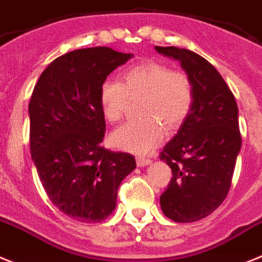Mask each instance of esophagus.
I'll use <instances>...</instances> for the list:
<instances>
[{
    "instance_id": "obj_1",
    "label": "esophagus",
    "mask_w": 262,
    "mask_h": 262,
    "mask_svg": "<svg viewBox=\"0 0 262 262\" xmlns=\"http://www.w3.org/2000/svg\"><path fill=\"white\" fill-rule=\"evenodd\" d=\"M151 162H152V160H151V159H148V158H138V159H136V163H138V165H139V167H146V165L151 164Z\"/></svg>"
}]
</instances>
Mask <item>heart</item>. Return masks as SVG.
<instances>
[{
    "instance_id": "1",
    "label": "heart",
    "mask_w": 262,
    "mask_h": 262,
    "mask_svg": "<svg viewBox=\"0 0 262 262\" xmlns=\"http://www.w3.org/2000/svg\"><path fill=\"white\" fill-rule=\"evenodd\" d=\"M129 99L142 98V119L129 120L111 136L116 148L143 155L163 139L164 128L173 131L191 113L195 91L191 78L183 71H172L167 64L147 61L129 67L120 75V83L104 80L99 89V104L104 119L120 120Z\"/></svg>"
}]
</instances>
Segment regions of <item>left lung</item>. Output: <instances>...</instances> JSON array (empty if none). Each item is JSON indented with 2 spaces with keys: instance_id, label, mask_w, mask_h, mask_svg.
<instances>
[{
  "instance_id": "left-lung-1",
  "label": "left lung",
  "mask_w": 262,
  "mask_h": 262,
  "mask_svg": "<svg viewBox=\"0 0 262 262\" xmlns=\"http://www.w3.org/2000/svg\"><path fill=\"white\" fill-rule=\"evenodd\" d=\"M155 50L180 62L195 91L191 113L160 152V160L172 169L168 188L160 196L163 213L176 223H193L220 207L231 188L241 149L238 108L207 59L175 46Z\"/></svg>"
}]
</instances>
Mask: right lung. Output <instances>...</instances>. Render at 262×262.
<instances>
[{"mask_svg":"<svg viewBox=\"0 0 262 262\" xmlns=\"http://www.w3.org/2000/svg\"><path fill=\"white\" fill-rule=\"evenodd\" d=\"M133 57L110 48L70 51L45 69L31 94V158L51 203L74 220L108 217L120 183L136 168L133 155L100 144V84Z\"/></svg>","mask_w":262,"mask_h":262,"instance_id":"obj_1","label":"right lung"}]
</instances>
